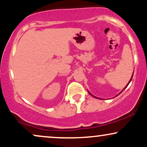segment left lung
Instances as JSON below:
<instances>
[{"label":"left lung","instance_id":"1","mask_svg":"<svg viewBox=\"0 0 147 147\" xmlns=\"http://www.w3.org/2000/svg\"><path fill=\"white\" fill-rule=\"evenodd\" d=\"M133 75H132V77H131V80H130V82H129V84H127V85H126V87H125V88H124V89H125V88H126V87H127V86H128V85H129V83H130V82H131V79H132V78H133ZM90 95H91V94H90ZM92 96H93V95H92ZM93 97H95V96H93ZM96 98H97V97H96Z\"/></svg>","mask_w":147,"mask_h":147}]
</instances>
